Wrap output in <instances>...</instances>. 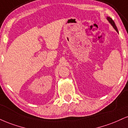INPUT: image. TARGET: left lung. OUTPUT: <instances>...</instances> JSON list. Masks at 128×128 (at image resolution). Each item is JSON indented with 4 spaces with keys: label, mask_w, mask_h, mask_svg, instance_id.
<instances>
[{
    "label": "left lung",
    "mask_w": 128,
    "mask_h": 128,
    "mask_svg": "<svg viewBox=\"0 0 128 128\" xmlns=\"http://www.w3.org/2000/svg\"><path fill=\"white\" fill-rule=\"evenodd\" d=\"M107 20H108V22L110 23L111 25H112V26H113V28H114L115 30H116V31L117 32H118V28H117V27H116V24H115V23H114V22L113 20H112V18H111L110 17H108V16H107Z\"/></svg>",
    "instance_id": "8db88e82"
}]
</instances>
